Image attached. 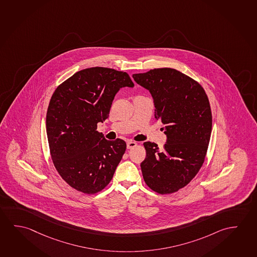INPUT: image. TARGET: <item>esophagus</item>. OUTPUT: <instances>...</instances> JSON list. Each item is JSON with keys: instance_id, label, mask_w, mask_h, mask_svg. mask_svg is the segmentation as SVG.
Segmentation results:
<instances>
[{"instance_id": "obj_1", "label": "esophagus", "mask_w": 257, "mask_h": 257, "mask_svg": "<svg viewBox=\"0 0 257 257\" xmlns=\"http://www.w3.org/2000/svg\"><path fill=\"white\" fill-rule=\"evenodd\" d=\"M135 147H137V143L133 142V141H128V142L126 143L127 149H132V148H134Z\"/></svg>"}]
</instances>
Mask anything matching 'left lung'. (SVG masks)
Listing matches in <instances>:
<instances>
[{"mask_svg":"<svg viewBox=\"0 0 257 257\" xmlns=\"http://www.w3.org/2000/svg\"><path fill=\"white\" fill-rule=\"evenodd\" d=\"M132 77L151 93L155 117L165 125L167 136L162 150L155 143H144L143 178L158 194L174 193L186 187L204 163L212 125L207 94L198 82L171 68Z\"/></svg>","mask_w":257,"mask_h":257,"instance_id":"1","label":"left lung"}]
</instances>
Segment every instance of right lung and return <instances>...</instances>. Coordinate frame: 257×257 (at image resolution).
Listing matches in <instances>:
<instances>
[{"instance_id": "right-lung-1", "label": "right lung", "mask_w": 257, "mask_h": 257, "mask_svg": "<svg viewBox=\"0 0 257 257\" xmlns=\"http://www.w3.org/2000/svg\"><path fill=\"white\" fill-rule=\"evenodd\" d=\"M133 87L128 74L94 67L61 83L50 100L46 133L54 167L71 188L84 194L102 191L113 177L126 145L106 140L97 123L109 117L115 94Z\"/></svg>"}]
</instances>
